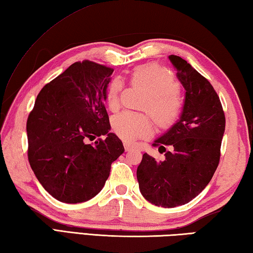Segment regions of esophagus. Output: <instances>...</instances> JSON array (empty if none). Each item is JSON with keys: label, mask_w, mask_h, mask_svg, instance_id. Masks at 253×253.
Instances as JSON below:
<instances>
[{"label": "esophagus", "mask_w": 253, "mask_h": 253, "mask_svg": "<svg viewBox=\"0 0 253 253\" xmlns=\"http://www.w3.org/2000/svg\"><path fill=\"white\" fill-rule=\"evenodd\" d=\"M124 147H125L126 152L131 151V149H134V146H132V145H130L129 143H124Z\"/></svg>", "instance_id": "1"}]
</instances>
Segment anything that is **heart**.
<instances>
[{"instance_id":"1","label":"heart","mask_w":253,"mask_h":253,"mask_svg":"<svg viewBox=\"0 0 253 253\" xmlns=\"http://www.w3.org/2000/svg\"><path fill=\"white\" fill-rule=\"evenodd\" d=\"M130 77L134 83L144 84L151 92L145 109L153 115L157 125L161 128L172 127L182 113L179 84L173 72L158 63H146L134 68ZM122 90L123 84L119 79H114L109 84L106 102L110 110H116L119 107ZM111 126L119 138L128 143L151 135L153 131V122L148 115L130 111L115 116Z\"/></svg>"}]
</instances>
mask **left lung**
I'll return each mask as SVG.
<instances>
[{
  "mask_svg": "<svg viewBox=\"0 0 253 253\" xmlns=\"http://www.w3.org/2000/svg\"><path fill=\"white\" fill-rule=\"evenodd\" d=\"M169 58L185 89L183 111L177 123L153 144L158 152H165V160L157 162L145 153L137 179L149 202L175 208L193 200L211 181L220 162L225 116L209 80L178 55Z\"/></svg>",
  "mask_w": 253,
  "mask_h": 253,
  "instance_id": "obj_1",
  "label": "left lung"
}]
</instances>
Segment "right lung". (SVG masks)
<instances>
[{
  "instance_id": "obj_1",
  "label": "right lung",
  "mask_w": 253,
  "mask_h": 253,
  "mask_svg": "<svg viewBox=\"0 0 253 253\" xmlns=\"http://www.w3.org/2000/svg\"><path fill=\"white\" fill-rule=\"evenodd\" d=\"M113 68L75 62L41 89L27 122L28 158L38 181L54 199L81 203L96 196L124 153L109 132L105 100ZM105 135L95 144L88 140Z\"/></svg>"
}]
</instances>
